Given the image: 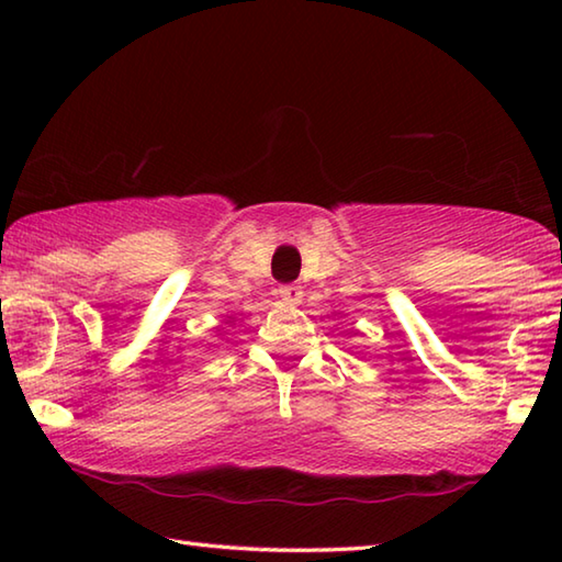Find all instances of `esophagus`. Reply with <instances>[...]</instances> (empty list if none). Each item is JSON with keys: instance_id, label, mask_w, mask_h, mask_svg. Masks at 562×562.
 Wrapping results in <instances>:
<instances>
[{"instance_id": "esophagus-1", "label": "esophagus", "mask_w": 562, "mask_h": 562, "mask_svg": "<svg viewBox=\"0 0 562 562\" xmlns=\"http://www.w3.org/2000/svg\"><path fill=\"white\" fill-rule=\"evenodd\" d=\"M278 292H280V297L288 302V304H300L302 302V288H300V284H282Z\"/></svg>"}]
</instances>
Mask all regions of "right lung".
Returning a JSON list of instances; mask_svg holds the SVG:
<instances>
[{
    "label": "right lung",
    "mask_w": 562,
    "mask_h": 562,
    "mask_svg": "<svg viewBox=\"0 0 562 562\" xmlns=\"http://www.w3.org/2000/svg\"><path fill=\"white\" fill-rule=\"evenodd\" d=\"M225 325H227V322H225Z\"/></svg>",
    "instance_id": "right-lung-1"
}]
</instances>
